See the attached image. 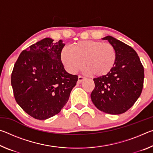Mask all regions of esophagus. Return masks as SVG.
Listing matches in <instances>:
<instances>
[{
  "label": "esophagus",
  "mask_w": 153,
  "mask_h": 153,
  "mask_svg": "<svg viewBox=\"0 0 153 153\" xmlns=\"http://www.w3.org/2000/svg\"><path fill=\"white\" fill-rule=\"evenodd\" d=\"M85 79V77H83L82 76H78V83H81L82 82L84 81V80Z\"/></svg>",
  "instance_id": "obj_1"
}]
</instances>
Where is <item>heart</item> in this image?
Returning <instances> with one entry per match:
<instances>
[{
    "mask_svg": "<svg viewBox=\"0 0 153 153\" xmlns=\"http://www.w3.org/2000/svg\"><path fill=\"white\" fill-rule=\"evenodd\" d=\"M116 51L110 43L98 40L79 41L71 49L63 48L61 59L69 72L74 74L83 66L85 73L93 76H103L112 70L116 61Z\"/></svg>",
    "mask_w": 153,
    "mask_h": 153,
    "instance_id": "obj_1",
    "label": "heart"
}]
</instances>
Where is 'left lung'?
I'll return each instance as SVG.
<instances>
[{
  "label": "left lung",
  "mask_w": 153,
  "mask_h": 153,
  "mask_svg": "<svg viewBox=\"0 0 153 153\" xmlns=\"http://www.w3.org/2000/svg\"><path fill=\"white\" fill-rule=\"evenodd\" d=\"M107 40L116 51V61L109 73L94 78L91 93L93 104L102 112L119 115L126 112L140 96L144 84V67L131 46L107 36Z\"/></svg>",
  "instance_id": "1"
}]
</instances>
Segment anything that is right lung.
Wrapping results in <instances>:
<instances>
[{
	"label": "right lung",
	"instance_id": "right-lung-1",
	"mask_svg": "<svg viewBox=\"0 0 153 153\" xmlns=\"http://www.w3.org/2000/svg\"><path fill=\"white\" fill-rule=\"evenodd\" d=\"M53 41L46 38L23 51L11 74L15 100L36 120H46L60 112L78 79L65 70L61 61L65 44Z\"/></svg>",
	"mask_w": 153,
	"mask_h": 153
}]
</instances>
